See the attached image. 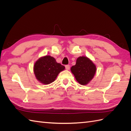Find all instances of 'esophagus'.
Instances as JSON below:
<instances>
[{"label":"esophagus","mask_w":131,"mask_h":131,"mask_svg":"<svg viewBox=\"0 0 131 131\" xmlns=\"http://www.w3.org/2000/svg\"><path fill=\"white\" fill-rule=\"evenodd\" d=\"M65 67H66V69L67 70H69L70 69V66L69 65H66L65 66Z\"/></svg>","instance_id":"obj_1"}]
</instances>
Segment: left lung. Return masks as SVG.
<instances>
[{"instance_id":"1","label":"left lung","mask_w":131,"mask_h":131,"mask_svg":"<svg viewBox=\"0 0 131 131\" xmlns=\"http://www.w3.org/2000/svg\"><path fill=\"white\" fill-rule=\"evenodd\" d=\"M70 70L79 84L86 85L93 78L96 66L88 57L80 56L77 58L76 64L71 67Z\"/></svg>"}]
</instances>
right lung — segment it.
Returning <instances> with one entry per match:
<instances>
[{
  "mask_svg": "<svg viewBox=\"0 0 131 131\" xmlns=\"http://www.w3.org/2000/svg\"><path fill=\"white\" fill-rule=\"evenodd\" d=\"M65 69V67L56 62L49 55L41 57L35 62L33 71L37 80L44 85L53 82L58 74Z\"/></svg>",
  "mask_w": 131,
  "mask_h": 131,
  "instance_id": "add662e5",
  "label": "right lung"
}]
</instances>
